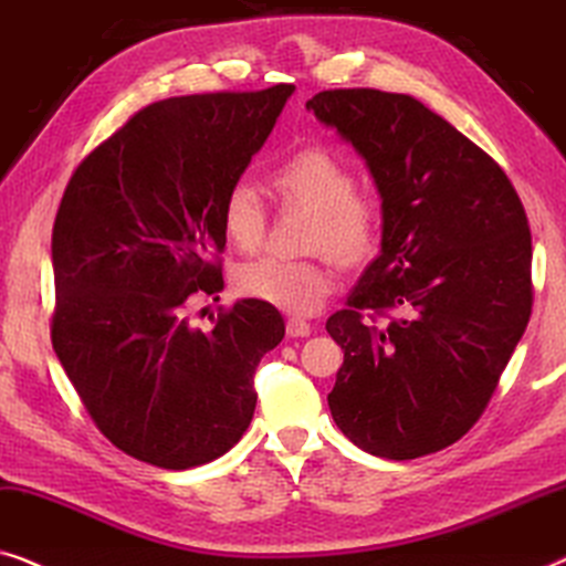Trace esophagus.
<instances>
[{"label":"esophagus","mask_w":566,"mask_h":566,"mask_svg":"<svg viewBox=\"0 0 566 566\" xmlns=\"http://www.w3.org/2000/svg\"><path fill=\"white\" fill-rule=\"evenodd\" d=\"M310 333H313V328H310V323L302 321V317H290V321H286V336L290 338H305Z\"/></svg>","instance_id":"1"}]
</instances>
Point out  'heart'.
I'll return each mask as SVG.
<instances>
[{"instance_id":"1","label":"heart","mask_w":566,"mask_h":566,"mask_svg":"<svg viewBox=\"0 0 566 566\" xmlns=\"http://www.w3.org/2000/svg\"><path fill=\"white\" fill-rule=\"evenodd\" d=\"M274 189L284 202L313 212L307 249L328 251L340 264H361L377 249L379 207L356 192L354 166L323 146L302 148L272 174ZM220 228L238 249L251 251L264 241L266 207L256 187L235 181L222 197ZM333 269L325 259L249 261L235 272V286L245 297L261 300L286 313L307 315L333 292Z\"/></svg>"}]
</instances>
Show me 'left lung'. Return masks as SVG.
Listing matches in <instances>:
<instances>
[{"mask_svg":"<svg viewBox=\"0 0 566 566\" xmlns=\"http://www.w3.org/2000/svg\"><path fill=\"white\" fill-rule=\"evenodd\" d=\"M307 109L352 143L381 197L379 256L325 323L344 348L331 416L374 457L441 451L480 420L528 325L523 202L480 146L416 97L328 90Z\"/></svg>","mask_w":566,"mask_h":566,"instance_id":"left-lung-1","label":"left lung"}]
</instances>
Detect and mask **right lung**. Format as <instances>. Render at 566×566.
<instances>
[{
	"label": "right lung",
	"mask_w": 566,
	"mask_h": 566,
	"mask_svg": "<svg viewBox=\"0 0 566 566\" xmlns=\"http://www.w3.org/2000/svg\"><path fill=\"white\" fill-rule=\"evenodd\" d=\"M292 92L154 102L71 174L53 222L51 340L92 420L127 457L200 467L251 423L253 374L284 338L280 310L238 300L202 331L189 300L222 290V197Z\"/></svg>",
	"instance_id": "obj_1"
}]
</instances>
